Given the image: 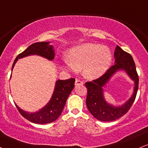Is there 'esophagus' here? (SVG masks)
Segmentation results:
<instances>
[{
    "instance_id": "34e87169",
    "label": "esophagus",
    "mask_w": 148,
    "mask_h": 148,
    "mask_svg": "<svg viewBox=\"0 0 148 148\" xmlns=\"http://www.w3.org/2000/svg\"><path fill=\"white\" fill-rule=\"evenodd\" d=\"M83 85V81H81V80L76 79L75 81V85Z\"/></svg>"
}]
</instances>
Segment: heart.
<instances>
[{
  "label": "heart",
  "mask_w": 148,
  "mask_h": 148,
  "mask_svg": "<svg viewBox=\"0 0 148 148\" xmlns=\"http://www.w3.org/2000/svg\"><path fill=\"white\" fill-rule=\"evenodd\" d=\"M69 69L79 72L89 79L101 77L110 68L112 60L111 51L100 44L83 43L71 49L67 55Z\"/></svg>",
  "instance_id": "heart-1"
}]
</instances>
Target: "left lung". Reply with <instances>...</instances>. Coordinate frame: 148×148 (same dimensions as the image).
I'll list each match as a JSON object with an SVG mask.
<instances>
[{"mask_svg": "<svg viewBox=\"0 0 148 148\" xmlns=\"http://www.w3.org/2000/svg\"><path fill=\"white\" fill-rule=\"evenodd\" d=\"M115 64L108 69L102 76L90 82L85 83L88 89L86 105L90 112L94 118L101 121H113L127 112L136 98L138 87V76L132 56L116 46L114 51ZM119 70L125 71L135 81L134 92L129 100L118 107L109 104L103 95V87L109 81L113 74Z\"/></svg>", "mask_w": 148, "mask_h": 148, "instance_id": "1", "label": "left lung"}]
</instances>
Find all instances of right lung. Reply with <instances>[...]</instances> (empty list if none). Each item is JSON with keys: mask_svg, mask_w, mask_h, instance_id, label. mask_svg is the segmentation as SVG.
<instances>
[{"mask_svg": "<svg viewBox=\"0 0 148 148\" xmlns=\"http://www.w3.org/2000/svg\"><path fill=\"white\" fill-rule=\"evenodd\" d=\"M49 43L50 42H38L29 45L25 50L18 55L12 65V71L18 59L30 55H38L49 60H52L55 56L54 47L49 45ZM74 82L75 79L73 78L67 80L56 81L54 91L50 101L38 112L29 113V112L21 110L16 104L15 105L21 114L34 123L46 124L55 121L61 114L67 98L74 89Z\"/></svg>", "mask_w": 148, "mask_h": 148, "instance_id": "obj_1", "label": "right lung"}]
</instances>
